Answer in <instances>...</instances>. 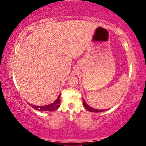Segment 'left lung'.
<instances>
[{"label": "left lung", "instance_id": "8db88e82", "mask_svg": "<svg viewBox=\"0 0 146 146\" xmlns=\"http://www.w3.org/2000/svg\"><path fill=\"white\" fill-rule=\"evenodd\" d=\"M83 106L84 107L86 110L89 111H91V112H94V113H99V112H103V111H105L108 110H97V109H94L93 108L90 107V106L88 105V104L85 102V100H84L83 98Z\"/></svg>", "mask_w": 146, "mask_h": 146}]
</instances>
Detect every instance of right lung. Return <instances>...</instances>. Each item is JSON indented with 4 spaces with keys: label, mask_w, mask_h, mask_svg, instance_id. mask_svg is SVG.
<instances>
[{
    "label": "right lung",
    "mask_w": 146,
    "mask_h": 146,
    "mask_svg": "<svg viewBox=\"0 0 146 146\" xmlns=\"http://www.w3.org/2000/svg\"><path fill=\"white\" fill-rule=\"evenodd\" d=\"M60 95H58V98L52 104H50L49 105L44 106H35L29 104V106H31L32 108H34L35 110H36L38 111H53L59 108L60 106Z\"/></svg>",
    "instance_id": "right-lung-1"
}]
</instances>
